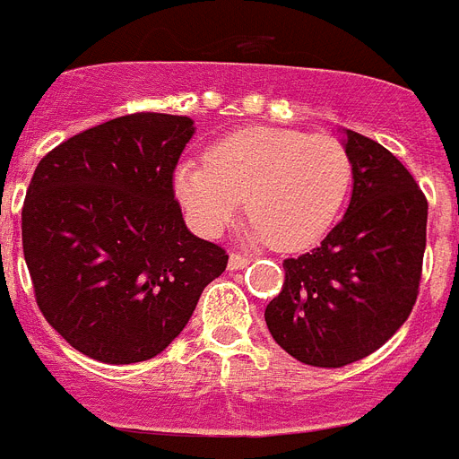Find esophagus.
<instances>
[{
    "mask_svg": "<svg viewBox=\"0 0 459 459\" xmlns=\"http://www.w3.org/2000/svg\"><path fill=\"white\" fill-rule=\"evenodd\" d=\"M249 264L247 256H242V255H230L229 256V268L230 271H240V268H245Z\"/></svg>",
    "mask_w": 459,
    "mask_h": 459,
    "instance_id": "esophagus-1",
    "label": "esophagus"
}]
</instances>
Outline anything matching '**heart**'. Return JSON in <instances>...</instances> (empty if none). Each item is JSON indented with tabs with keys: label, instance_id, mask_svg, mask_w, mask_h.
<instances>
[{
	"label": "heart",
	"instance_id": "1",
	"mask_svg": "<svg viewBox=\"0 0 459 459\" xmlns=\"http://www.w3.org/2000/svg\"><path fill=\"white\" fill-rule=\"evenodd\" d=\"M351 178V158L333 136L252 126L217 141L207 162L184 160L174 193L207 238H217L247 197L249 238L297 252L333 229Z\"/></svg>",
	"mask_w": 459,
	"mask_h": 459
}]
</instances>
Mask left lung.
<instances>
[{"mask_svg":"<svg viewBox=\"0 0 459 459\" xmlns=\"http://www.w3.org/2000/svg\"><path fill=\"white\" fill-rule=\"evenodd\" d=\"M351 200L318 247L285 259L268 333L297 360L342 368L377 351L411 316L427 247V197L385 145L342 129Z\"/></svg>","mask_w":459,"mask_h":459,"instance_id":"obj_1","label":"left lung"}]
</instances>
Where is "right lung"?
<instances>
[{
    "instance_id": "add662e5",
    "label": "right lung",
    "mask_w": 459,
    "mask_h": 459,
    "mask_svg": "<svg viewBox=\"0 0 459 459\" xmlns=\"http://www.w3.org/2000/svg\"><path fill=\"white\" fill-rule=\"evenodd\" d=\"M191 117L136 113L63 141L37 165L23 255L37 307L73 349L110 365L158 356L229 255L193 236L171 177Z\"/></svg>"
}]
</instances>
